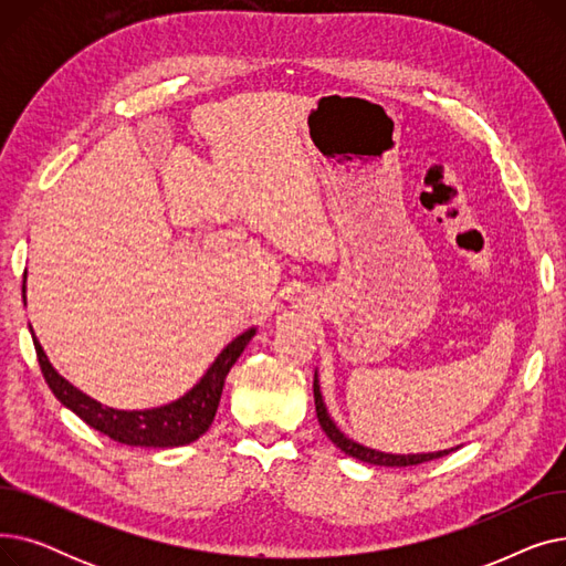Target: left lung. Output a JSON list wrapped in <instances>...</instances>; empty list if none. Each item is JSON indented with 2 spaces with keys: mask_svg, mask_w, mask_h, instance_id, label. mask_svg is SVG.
<instances>
[{
  "mask_svg": "<svg viewBox=\"0 0 566 566\" xmlns=\"http://www.w3.org/2000/svg\"><path fill=\"white\" fill-rule=\"evenodd\" d=\"M314 403H316L318 424H321V429L325 431V436H328L342 452H346V454L353 457V459H360V461H365V463L403 468V465H420V463H424V461H433V459H440V457L452 452V450H442V452H429V454H385V452L369 450V448H365V444H360V442H353L350 438H346V436L337 429V424L331 420L328 410H325V403H323V397H321V390H318L316 376H314Z\"/></svg>",
  "mask_w": 566,
  "mask_h": 566,
  "instance_id": "left-lung-1",
  "label": "left lung"
}]
</instances>
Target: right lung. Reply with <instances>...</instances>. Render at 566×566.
Here are the masks:
<instances>
[{"label":"right lung","instance_id":"1","mask_svg":"<svg viewBox=\"0 0 566 566\" xmlns=\"http://www.w3.org/2000/svg\"><path fill=\"white\" fill-rule=\"evenodd\" d=\"M22 301H24V284H22ZM254 333L256 331L250 328L243 335H238L218 355L216 363L208 367L203 378L188 395L167 406L148 408V410H116L94 401L92 397H86L84 392L73 388L64 376H59L54 371L34 331H32V339L39 355L41 371L45 376V382L50 385L52 395L66 408H71L88 427L122 444H135V448L137 444L139 448H181V444L195 442L199 436L208 431V427H211L220 397H222L224 378L233 367V363L241 358L243 348L250 344Z\"/></svg>","mask_w":566,"mask_h":566}]
</instances>
